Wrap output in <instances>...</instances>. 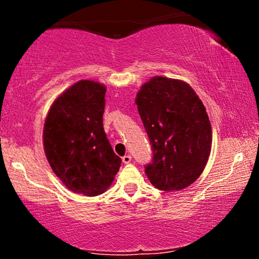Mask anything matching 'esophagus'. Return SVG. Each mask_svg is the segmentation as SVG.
Returning <instances> with one entry per match:
<instances>
[{"instance_id": "34e87169", "label": "esophagus", "mask_w": 259, "mask_h": 259, "mask_svg": "<svg viewBox=\"0 0 259 259\" xmlns=\"http://www.w3.org/2000/svg\"><path fill=\"white\" fill-rule=\"evenodd\" d=\"M121 159H123L124 164H129V163L132 162V156H130V154H125V156H124Z\"/></svg>"}]
</instances>
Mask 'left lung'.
<instances>
[{"instance_id": "8db88e82", "label": "left lung", "mask_w": 259, "mask_h": 259, "mask_svg": "<svg viewBox=\"0 0 259 259\" xmlns=\"http://www.w3.org/2000/svg\"><path fill=\"white\" fill-rule=\"evenodd\" d=\"M152 160L145 165L151 184L177 191L198 179L212 147V127L202 101L186 82L154 76L136 96Z\"/></svg>"}]
</instances>
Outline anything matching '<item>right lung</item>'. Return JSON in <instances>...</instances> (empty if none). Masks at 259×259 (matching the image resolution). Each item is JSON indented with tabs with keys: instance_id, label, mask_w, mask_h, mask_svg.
<instances>
[{
	"instance_id": "obj_1",
	"label": "right lung",
	"mask_w": 259,
	"mask_h": 259,
	"mask_svg": "<svg viewBox=\"0 0 259 259\" xmlns=\"http://www.w3.org/2000/svg\"><path fill=\"white\" fill-rule=\"evenodd\" d=\"M105 96L103 85L80 80L53 102L44 126L53 173L68 189L86 196L105 192L121 163L103 129Z\"/></svg>"
}]
</instances>
